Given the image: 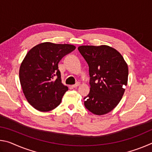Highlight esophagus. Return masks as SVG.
I'll list each match as a JSON object with an SVG mask.
<instances>
[{
	"instance_id": "1",
	"label": "esophagus",
	"mask_w": 152,
	"mask_h": 152,
	"mask_svg": "<svg viewBox=\"0 0 152 152\" xmlns=\"http://www.w3.org/2000/svg\"><path fill=\"white\" fill-rule=\"evenodd\" d=\"M79 85H80V82H76L75 84L72 85V87L73 88H77V87H78Z\"/></svg>"
}]
</instances>
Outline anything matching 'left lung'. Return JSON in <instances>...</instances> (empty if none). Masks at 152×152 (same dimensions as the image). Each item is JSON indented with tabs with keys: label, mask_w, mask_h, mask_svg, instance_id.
Returning a JSON list of instances; mask_svg holds the SVG:
<instances>
[{
	"label": "left lung",
	"mask_w": 152,
	"mask_h": 152,
	"mask_svg": "<svg viewBox=\"0 0 152 152\" xmlns=\"http://www.w3.org/2000/svg\"><path fill=\"white\" fill-rule=\"evenodd\" d=\"M80 53L89 66L91 90L84 106L94 115L111 111L119 103L128 80V66L122 55L110 46L81 45Z\"/></svg>",
	"instance_id": "obj_1"
}]
</instances>
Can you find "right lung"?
I'll return each mask as SVG.
<instances>
[{"mask_svg": "<svg viewBox=\"0 0 152 152\" xmlns=\"http://www.w3.org/2000/svg\"><path fill=\"white\" fill-rule=\"evenodd\" d=\"M70 44L44 42L28 51L19 68L20 86L29 103L39 111H50L60 104L68 88L61 83L58 63L75 50Z\"/></svg>", "mask_w": 152, "mask_h": 152, "instance_id": "obj_1", "label": "right lung"}]
</instances>
